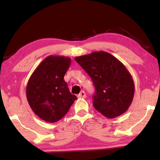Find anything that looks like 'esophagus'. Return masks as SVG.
<instances>
[{"label": "esophagus", "instance_id": "34e87169", "mask_svg": "<svg viewBox=\"0 0 160 160\" xmlns=\"http://www.w3.org/2000/svg\"><path fill=\"white\" fill-rule=\"evenodd\" d=\"M78 98H86V97H87L86 93H85V92L82 91L79 94H78Z\"/></svg>", "mask_w": 160, "mask_h": 160}]
</instances>
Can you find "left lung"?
Returning <instances> with one entry per match:
<instances>
[{"label":"left lung","mask_w":160,"mask_h":160,"mask_svg":"<svg viewBox=\"0 0 160 160\" xmlns=\"http://www.w3.org/2000/svg\"><path fill=\"white\" fill-rule=\"evenodd\" d=\"M75 60L92 80L96 110L110 119L128 110L134 97L135 85L130 73L118 59L100 51L76 57Z\"/></svg>","instance_id":"left-lung-1"}]
</instances>
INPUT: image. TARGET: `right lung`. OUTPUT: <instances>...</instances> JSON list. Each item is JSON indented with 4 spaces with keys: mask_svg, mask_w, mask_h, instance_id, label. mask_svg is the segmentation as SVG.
<instances>
[{
    "mask_svg": "<svg viewBox=\"0 0 160 160\" xmlns=\"http://www.w3.org/2000/svg\"><path fill=\"white\" fill-rule=\"evenodd\" d=\"M71 58L49 56L30 76L26 95L33 112L47 122H58L66 114L77 99L70 92L64 76L71 65Z\"/></svg>",
    "mask_w": 160,
    "mask_h": 160,
    "instance_id": "add662e5",
    "label": "right lung"
}]
</instances>
